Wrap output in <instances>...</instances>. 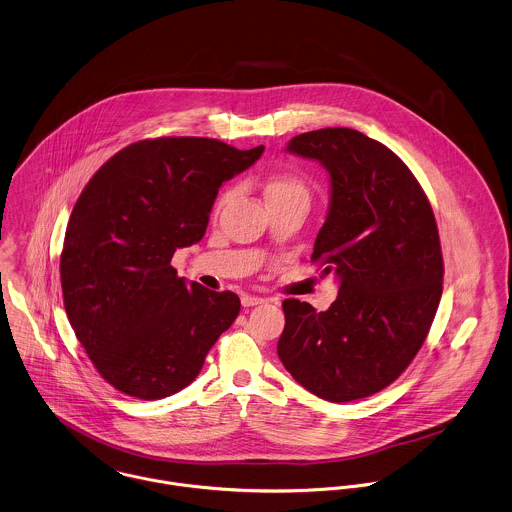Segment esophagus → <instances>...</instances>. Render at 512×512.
<instances>
[{
  "mask_svg": "<svg viewBox=\"0 0 512 512\" xmlns=\"http://www.w3.org/2000/svg\"><path fill=\"white\" fill-rule=\"evenodd\" d=\"M261 303H263V299H261V297H255V295H243V297H241V305L245 308L257 307V305H261Z\"/></svg>",
  "mask_w": 512,
  "mask_h": 512,
  "instance_id": "1",
  "label": "esophagus"
}]
</instances>
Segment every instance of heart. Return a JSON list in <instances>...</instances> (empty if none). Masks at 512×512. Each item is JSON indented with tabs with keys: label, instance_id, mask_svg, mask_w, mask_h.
Returning <instances> with one entry per match:
<instances>
[{
	"label": "heart",
	"instance_id": "obj_1",
	"mask_svg": "<svg viewBox=\"0 0 512 512\" xmlns=\"http://www.w3.org/2000/svg\"><path fill=\"white\" fill-rule=\"evenodd\" d=\"M265 194L269 202H279V200H301L308 202L310 200V192H308V184L293 172H281L269 178L267 186H265ZM231 196V190H223L217 200H215V209H219L225 204Z\"/></svg>",
	"mask_w": 512,
	"mask_h": 512
}]
</instances>
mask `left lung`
Wrapping results in <instances>:
<instances>
[{
  "label": "left lung",
  "mask_w": 512,
  "mask_h": 512,
  "mask_svg": "<svg viewBox=\"0 0 512 512\" xmlns=\"http://www.w3.org/2000/svg\"><path fill=\"white\" fill-rule=\"evenodd\" d=\"M287 152L320 162L330 204L312 261L334 273L338 297L324 312L283 301L277 354L314 396L342 404L390 386L421 348L443 291L433 209L408 166L352 128L295 136Z\"/></svg>",
  "instance_id": "left-lung-1"
}]
</instances>
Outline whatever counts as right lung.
Returning <instances> with one entry per match:
<instances>
[{"mask_svg":"<svg viewBox=\"0 0 512 512\" xmlns=\"http://www.w3.org/2000/svg\"><path fill=\"white\" fill-rule=\"evenodd\" d=\"M263 150L194 136L140 140L79 196L61 253L63 301L95 368L122 394L162 400L184 390L237 318L235 293L188 283L170 261L204 237L221 184Z\"/></svg>","mask_w":512,"mask_h":512,"instance_id":"1","label":"right lung"}]
</instances>
